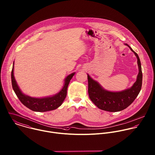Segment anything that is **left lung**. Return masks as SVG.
<instances>
[{
    "instance_id": "1",
    "label": "left lung",
    "mask_w": 155,
    "mask_h": 155,
    "mask_svg": "<svg viewBox=\"0 0 155 155\" xmlns=\"http://www.w3.org/2000/svg\"><path fill=\"white\" fill-rule=\"evenodd\" d=\"M125 45L129 47L136 56L139 69L137 81L130 88L121 92H110L103 89L99 83L93 80L87 74L89 97L97 108L104 111L117 112L126 108L134 102L141 89L143 74L140 58L129 45L127 44H125Z\"/></svg>"
}]
</instances>
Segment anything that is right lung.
<instances>
[{"label": "right lung", "mask_w": 155, "mask_h": 155, "mask_svg": "<svg viewBox=\"0 0 155 155\" xmlns=\"http://www.w3.org/2000/svg\"><path fill=\"white\" fill-rule=\"evenodd\" d=\"M14 62L13 63L12 69L11 71L12 86L17 96L24 105L34 111L45 112L55 110L62 105L66 96L69 83L72 77L74 75L75 72L69 74L66 77L63 87L59 93L51 96L42 98L33 97L22 93L20 89L14 75Z\"/></svg>", "instance_id": "obj_1"}]
</instances>
